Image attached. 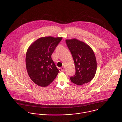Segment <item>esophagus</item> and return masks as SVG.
Segmentation results:
<instances>
[{
  "label": "esophagus",
  "mask_w": 122,
  "mask_h": 122,
  "mask_svg": "<svg viewBox=\"0 0 122 122\" xmlns=\"http://www.w3.org/2000/svg\"><path fill=\"white\" fill-rule=\"evenodd\" d=\"M59 71L60 72L63 71H64V67H59Z\"/></svg>",
  "instance_id": "obj_1"
}]
</instances>
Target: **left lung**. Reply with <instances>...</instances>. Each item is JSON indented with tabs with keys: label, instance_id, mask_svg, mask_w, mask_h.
I'll return each instance as SVG.
<instances>
[{
	"label": "left lung",
	"instance_id": "obj_1",
	"mask_svg": "<svg viewBox=\"0 0 122 122\" xmlns=\"http://www.w3.org/2000/svg\"><path fill=\"white\" fill-rule=\"evenodd\" d=\"M72 55L75 67V74L70 77L71 81L78 85L90 82L95 76L97 61L89 46L75 39L66 40Z\"/></svg>",
	"mask_w": 122,
	"mask_h": 122
}]
</instances>
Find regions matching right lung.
Instances as JSON below:
<instances>
[{
  "label": "right lung",
  "mask_w": 122,
  "mask_h": 122,
  "mask_svg": "<svg viewBox=\"0 0 122 122\" xmlns=\"http://www.w3.org/2000/svg\"><path fill=\"white\" fill-rule=\"evenodd\" d=\"M62 39V37L41 38L27 50L25 58L27 73L32 81L39 86H47L59 72L51 55Z\"/></svg>",
  "instance_id": "obj_1"
}]
</instances>
